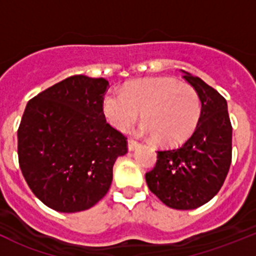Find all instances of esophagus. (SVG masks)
Returning <instances> with one entry per match:
<instances>
[{
    "label": "esophagus",
    "instance_id": "34e87169",
    "mask_svg": "<svg viewBox=\"0 0 256 256\" xmlns=\"http://www.w3.org/2000/svg\"><path fill=\"white\" fill-rule=\"evenodd\" d=\"M138 144H138L136 140H134V138H128V151H134L135 148H138Z\"/></svg>",
    "mask_w": 256,
    "mask_h": 256
}]
</instances>
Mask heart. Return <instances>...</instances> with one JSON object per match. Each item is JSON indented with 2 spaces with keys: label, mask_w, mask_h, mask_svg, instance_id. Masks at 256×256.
Masks as SVG:
<instances>
[{
  "label": "heart",
  "mask_w": 256,
  "mask_h": 256,
  "mask_svg": "<svg viewBox=\"0 0 256 256\" xmlns=\"http://www.w3.org/2000/svg\"><path fill=\"white\" fill-rule=\"evenodd\" d=\"M142 112L144 130L158 142L174 144L194 130L200 115L197 90L172 78L134 80L122 92H109L102 98V112L110 125L128 130Z\"/></svg>",
  "instance_id": "heart-1"
}]
</instances>
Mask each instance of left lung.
Instances as JSON below:
<instances>
[{"mask_svg": "<svg viewBox=\"0 0 256 256\" xmlns=\"http://www.w3.org/2000/svg\"><path fill=\"white\" fill-rule=\"evenodd\" d=\"M197 90L200 115L190 138L157 151L146 174L150 190L170 208L194 209L209 202L223 186L232 164V128L226 100L198 76L183 72Z\"/></svg>", "mask_w": 256, "mask_h": 256, "instance_id": "8db88e82", "label": "left lung"}]
</instances>
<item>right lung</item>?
I'll list each match as a JSON object with an SVG mask.
<instances>
[{
	"mask_svg": "<svg viewBox=\"0 0 256 256\" xmlns=\"http://www.w3.org/2000/svg\"><path fill=\"white\" fill-rule=\"evenodd\" d=\"M104 78L72 76L28 102L17 131L18 164L36 197L63 213L104 198L128 138L102 112Z\"/></svg>",
	"mask_w": 256,
	"mask_h": 256,
	"instance_id": "1",
	"label": "right lung"
}]
</instances>
